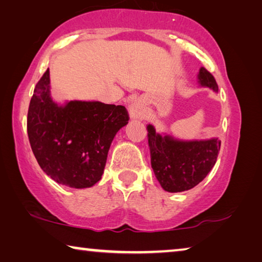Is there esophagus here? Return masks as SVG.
<instances>
[{
  "label": "esophagus",
  "instance_id": "obj_1",
  "mask_svg": "<svg viewBox=\"0 0 262 262\" xmlns=\"http://www.w3.org/2000/svg\"><path fill=\"white\" fill-rule=\"evenodd\" d=\"M129 112H130V116L133 119H139V120L144 119V110H143V107L141 106V103L138 101L132 103Z\"/></svg>",
  "mask_w": 262,
  "mask_h": 262
}]
</instances>
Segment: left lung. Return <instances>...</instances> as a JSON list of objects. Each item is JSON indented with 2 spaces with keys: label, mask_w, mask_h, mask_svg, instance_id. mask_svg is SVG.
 I'll list each match as a JSON object with an SVG mask.
<instances>
[{
  "label": "left lung",
  "mask_w": 262,
  "mask_h": 262,
  "mask_svg": "<svg viewBox=\"0 0 262 262\" xmlns=\"http://www.w3.org/2000/svg\"><path fill=\"white\" fill-rule=\"evenodd\" d=\"M198 79L202 86L218 91L214 77L206 69L199 70ZM147 129L151 168L165 191L182 192L192 189L204 180L217 162L221 140L183 142L170 136L162 138L151 124H148Z\"/></svg>",
  "instance_id": "left-lung-1"
}]
</instances>
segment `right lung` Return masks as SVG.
<instances>
[{"mask_svg":"<svg viewBox=\"0 0 262 262\" xmlns=\"http://www.w3.org/2000/svg\"><path fill=\"white\" fill-rule=\"evenodd\" d=\"M49 70L37 82L29 105L27 129L32 152L48 176L70 188H90L101 180L107 154L129 120L123 106L50 98Z\"/></svg>","mask_w":262,"mask_h":262,"instance_id":"obj_1","label":"right lung"}]
</instances>
